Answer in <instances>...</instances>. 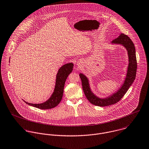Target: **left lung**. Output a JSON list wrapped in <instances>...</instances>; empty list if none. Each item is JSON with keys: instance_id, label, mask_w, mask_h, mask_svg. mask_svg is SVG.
<instances>
[{"instance_id": "left-lung-1", "label": "left lung", "mask_w": 149, "mask_h": 149, "mask_svg": "<svg viewBox=\"0 0 149 149\" xmlns=\"http://www.w3.org/2000/svg\"><path fill=\"white\" fill-rule=\"evenodd\" d=\"M113 43H120L123 45L127 50L129 57V64L127 74L125 81L121 88L113 95L107 99H99L93 95L91 91L88 80L83 74H80V77L82 83V87L85 96L88 100L92 104L97 106L105 107L117 103L124 96L130 86L134 82L137 69V62L135 54V48L134 43L127 35L121 34L119 37L112 41Z\"/></svg>"}]
</instances>
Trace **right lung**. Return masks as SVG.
<instances>
[{"label":"right lung","mask_w":149,"mask_h":149,"mask_svg":"<svg viewBox=\"0 0 149 149\" xmlns=\"http://www.w3.org/2000/svg\"><path fill=\"white\" fill-rule=\"evenodd\" d=\"M73 64L68 63L61 67L57 73L54 91L51 97L46 102L42 104H31L25 103L31 106L34 107L41 109H51L57 106L61 102L64 92V85L68 75L72 72Z\"/></svg>","instance_id":"right-lung-1"}]
</instances>
